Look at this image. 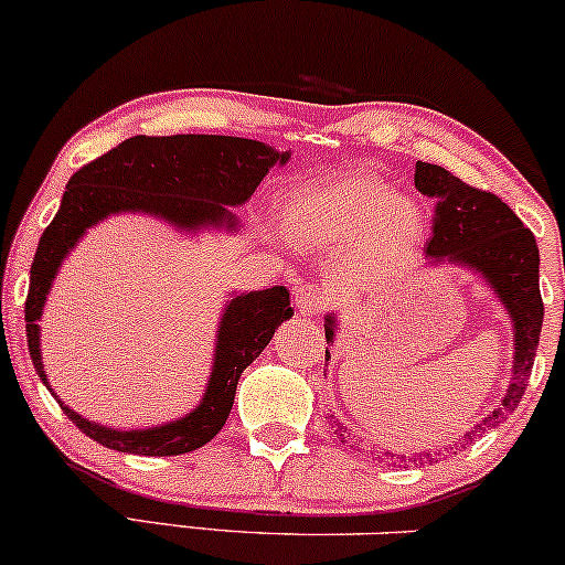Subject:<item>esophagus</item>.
Instances as JSON below:
<instances>
[{
	"label": "esophagus",
	"instance_id": "obj_1",
	"mask_svg": "<svg viewBox=\"0 0 565 565\" xmlns=\"http://www.w3.org/2000/svg\"><path fill=\"white\" fill-rule=\"evenodd\" d=\"M327 303H330V296L319 285H298L296 288V309L301 317H319Z\"/></svg>",
	"mask_w": 565,
	"mask_h": 565
}]
</instances>
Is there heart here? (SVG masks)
Wrapping results in <instances>:
<instances>
[{"label": "heart", "instance_id": "heart-1", "mask_svg": "<svg viewBox=\"0 0 565 565\" xmlns=\"http://www.w3.org/2000/svg\"><path fill=\"white\" fill-rule=\"evenodd\" d=\"M285 227L317 254L359 248L366 269H387L419 243L424 220L416 204L398 199L387 183L356 172L294 193L285 206Z\"/></svg>", "mask_w": 565, "mask_h": 565}]
</instances>
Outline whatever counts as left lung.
Segmentation results:
<instances>
[{"label":"left lung","mask_w":565,"mask_h":565,"mask_svg":"<svg viewBox=\"0 0 565 565\" xmlns=\"http://www.w3.org/2000/svg\"><path fill=\"white\" fill-rule=\"evenodd\" d=\"M414 183L424 196L437 199L435 227H431V238L427 243V267L450 264V267L469 269L471 275L482 277V282L495 294L513 327L511 382H508L503 401L498 403L495 411H490L475 429L463 435L471 443L477 431L498 427L516 411L526 390L529 374H532L542 317H545V306H542L540 296V248L532 230L524 227V222L513 214L511 206L503 204L495 193L466 185L461 178L450 175L445 167L416 162ZM335 335L338 311H330L324 317L327 343H335ZM324 361H330V351H324ZM332 419H335V414H332ZM335 424V435L343 430L340 440H351L353 448L356 431L343 427L340 422ZM416 456H427V461H435V456H440V452L429 448L427 452H416Z\"/></svg>","instance_id":"left-lung-1"}]
</instances>
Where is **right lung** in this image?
Segmentation results:
<instances>
[{
  "label": "right lung",
  "mask_w": 565,
  "mask_h": 565,
  "mask_svg": "<svg viewBox=\"0 0 565 565\" xmlns=\"http://www.w3.org/2000/svg\"><path fill=\"white\" fill-rule=\"evenodd\" d=\"M288 159L290 151H277L275 146L250 138L134 136L67 180L57 214L41 235L31 264L25 335L33 369L83 435L109 450L136 456H180L214 440L233 408L243 369L269 345L277 327L294 317V306L285 285L250 294L230 290L214 338L212 369L196 406L154 427H104L88 422L54 393L41 359V317L70 250L90 227L117 214L154 217L183 235H199L204 230L238 233L241 217L233 209L246 204L271 167L288 164Z\"/></svg>",
  "instance_id": "add662e5"
}]
</instances>
